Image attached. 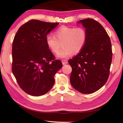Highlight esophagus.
I'll return each instance as SVG.
<instances>
[{"mask_svg":"<svg viewBox=\"0 0 123 123\" xmlns=\"http://www.w3.org/2000/svg\"><path fill=\"white\" fill-rule=\"evenodd\" d=\"M62 64H63V65H65V64L68 63V61H67V60H62Z\"/></svg>","mask_w":123,"mask_h":123,"instance_id":"34e87169","label":"esophagus"}]
</instances>
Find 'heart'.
Wrapping results in <instances>:
<instances>
[{
    "mask_svg": "<svg viewBox=\"0 0 123 123\" xmlns=\"http://www.w3.org/2000/svg\"><path fill=\"white\" fill-rule=\"evenodd\" d=\"M87 34L84 28L63 26L55 31L54 35H47L46 44L53 53L57 54L62 44L63 48L57 56L61 59H66L73 53H79L85 46Z\"/></svg>",
    "mask_w": 123,
    "mask_h": 123,
    "instance_id": "obj_1",
    "label": "heart"
}]
</instances>
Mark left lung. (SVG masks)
Wrapping results in <instances>:
<instances>
[{
    "mask_svg": "<svg viewBox=\"0 0 123 123\" xmlns=\"http://www.w3.org/2000/svg\"><path fill=\"white\" fill-rule=\"evenodd\" d=\"M78 23L86 29L87 40L80 53L68 60L72 68L70 82L79 92L90 94L101 88L109 78L111 43L107 32L96 20L87 18Z\"/></svg>",
    "mask_w": 123,
    "mask_h": 123,
    "instance_id": "left-lung-1",
    "label": "left lung"
}]
</instances>
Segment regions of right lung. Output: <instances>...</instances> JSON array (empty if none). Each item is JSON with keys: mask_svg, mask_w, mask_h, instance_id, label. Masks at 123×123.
Returning a JSON list of instances; mask_svg holds the SVG:
<instances>
[{"mask_svg": "<svg viewBox=\"0 0 123 123\" xmlns=\"http://www.w3.org/2000/svg\"><path fill=\"white\" fill-rule=\"evenodd\" d=\"M59 23L32 19L20 27L12 43V70L25 92L41 96L50 90L62 63L46 44L47 35Z\"/></svg>", "mask_w": 123, "mask_h": 123, "instance_id": "obj_1", "label": "right lung"}]
</instances>
